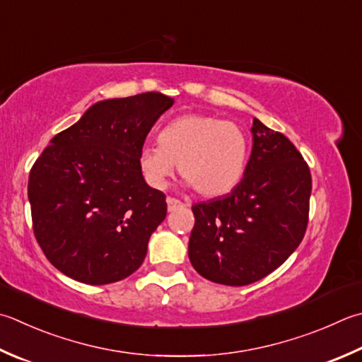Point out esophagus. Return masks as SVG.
I'll use <instances>...</instances> for the list:
<instances>
[{"mask_svg": "<svg viewBox=\"0 0 362 362\" xmlns=\"http://www.w3.org/2000/svg\"><path fill=\"white\" fill-rule=\"evenodd\" d=\"M167 204H168V211H176V209H181V208H186V204H184L181 200L178 199H173V197H168L167 199Z\"/></svg>", "mask_w": 362, "mask_h": 362, "instance_id": "34e87169", "label": "esophagus"}]
</instances>
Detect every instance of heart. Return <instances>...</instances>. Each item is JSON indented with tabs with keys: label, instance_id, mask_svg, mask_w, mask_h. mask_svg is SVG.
<instances>
[{
	"label": "heart",
	"instance_id": "1",
	"mask_svg": "<svg viewBox=\"0 0 362 362\" xmlns=\"http://www.w3.org/2000/svg\"><path fill=\"white\" fill-rule=\"evenodd\" d=\"M249 156V139L241 126L211 115H182L159 134V146L139 153L143 176L163 187L180 163V173L203 197L230 192L241 181Z\"/></svg>",
	"mask_w": 362,
	"mask_h": 362
}]
</instances>
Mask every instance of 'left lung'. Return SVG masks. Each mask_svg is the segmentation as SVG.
<instances>
[{"mask_svg":"<svg viewBox=\"0 0 362 362\" xmlns=\"http://www.w3.org/2000/svg\"><path fill=\"white\" fill-rule=\"evenodd\" d=\"M254 146L228 195L195 203L190 263L211 282L241 287L277 269L301 244L309 222L312 176L284 134L254 118Z\"/></svg>","mask_w":362,"mask_h":362,"instance_id":"8db88e82","label":"left lung"}]
</instances>
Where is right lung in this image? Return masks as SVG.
Instances as JSON below:
<instances>
[{
    "mask_svg": "<svg viewBox=\"0 0 362 362\" xmlns=\"http://www.w3.org/2000/svg\"><path fill=\"white\" fill-rule=\"evenodd\" d=\"M172 105L160 93L98 102L34 162L28 180L34 236L67 277L112 284L145 260L167 202L143 180L139 153Z\"/></svg>",
    "mask_w": 362,
    "mask_h": 362,
    "instance_id": "add662e5",
    "label": "right lung"
}]
</instances>
